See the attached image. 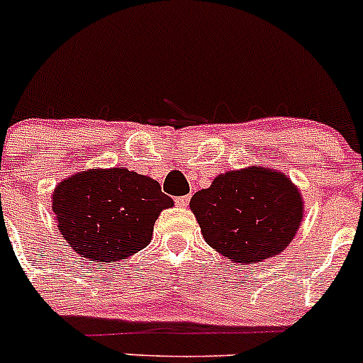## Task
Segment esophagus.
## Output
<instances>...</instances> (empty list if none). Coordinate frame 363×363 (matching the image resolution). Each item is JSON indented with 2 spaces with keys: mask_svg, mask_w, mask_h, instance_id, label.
<instances>
[{
  "mask_svg": "<svg viewBox=\"0 0 363 363\" xmlns=\"http://www.w3.org/2000/svg\"><path fill=\"white\" fill-rule=\"evenodd\" d=\"M175 203H177L179 207H188V203H189V196H188V195H184V196H177V199H175Z\"/></svg>",
  "mask_w": 363,
  "mask_h": 363,
  "instance_id": "1",
  "label": "esophagus"
}]
</instances>
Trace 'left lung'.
Instances as JSON below:
<instances>
[{
	"mask_svg": "<svg viewBox=\"0 0 363 363\" xmlns=\"http://www.w3.org/2000/svg\"><path fill=\"white\" fill-rule=\"evenodd\" d=\"M189 207L207 245L239 264L282 252L303 218V200L291 179L260 167L218 175Z\"/></svg>",
	"mask_w": 363,
	"mask_h": 363,
	"instance_id": "left-lung-1",
	"label": "left lung"
}]
</instances>
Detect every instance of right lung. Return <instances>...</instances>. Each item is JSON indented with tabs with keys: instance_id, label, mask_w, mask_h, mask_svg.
Wrapping results in <instances>:
<instances>
[{
	"instance_id": "right-lung-1",
	"label": "right lung",
	"mask_w": 363,
	"mask_h": 363,
	"mask_svg": "<svg viewBox=\"0 0 363 363\" xmlns=\"http://www.w3.org/2000/svg\"><path fill=\"white\" fill-rule=\"evenodd\" d=\"M172 206L160 182L128 168L74 174L56 186L51 203L63 239L99 266L145 248L160 213Z\"/></svg>"
}]
</instances>
